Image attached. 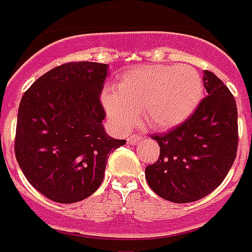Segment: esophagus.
Segmentation results:
<instances>
[{
  "mask_svg": "<svg viewBox=\"0 0 252 252\" xmlns=\"http://www.w3.org/2000/svg\"><path fill=\"white\" fill-rule=\"evenodd\" d=\"M140 140H141V136H140V134H130L129 137L126 138V142H128L129 145H133V144H137Z\"/></svg>",
  "mask_w": 252,
  "mask_h": 252,
  "instance_id": "1",
  "label": "esophagus"
}]
</instances>
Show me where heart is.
Wrapping results in <instances>:
<instances>
[{
    "label": "heart",
    "mask_w": 252,
    "mask_h": 252,
    "mask_svg": "<svg viewBox=\"0 0 252 252\" xmlns=\"http://www.w3.org/2000/svg\"><path fill=\"white\" fill-rule=\"evenodd\" d=\"M203 80L189 65H150L126 73L118 91H106L102 103L112 126L128 130L142 112L152 129H167L192 115L203 98Z\"/></svg>",
    "instance_id": "obj_1"
}]
</instances>
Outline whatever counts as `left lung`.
Segmentation results:
<instances>
[{"label":"left lung","mask_w":252,"mask_h":252,"mask_svg":"<svg viewBox=\"0 0 252 252\" xmlns=\"http://www.w3.org/2000/svg\"><path fill=\"white\" fill-rule=\"evenodd\" d=\"M208 95L195 112L166 133L153 134L159 157L145 168L150 188L162 199L184 204L215 191L226 178L238 150L237 103L226 85L204 72Z\"/></svg>","instance_id":"left-lung-1"}]
</instances>
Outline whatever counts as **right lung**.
<instances>
[{
	"mask_svg": "<svg viewBox=\"0 0 252 252\" xmlns=\"http://www.w3.org/2000/svg\"><path fill=\"white\" fill-rule=\"evenodd\" d=\"M107 64L66 63L37 78L22 96L14 152L33 188L56 203L99 188L110 154L126 144L106 134L100 93Z\"/></svg>",
	"mask_w": 252,
	"mask_h": 252,
	"instance_id": "obj_1",
	"label": "right lung"
}]
</instances>
